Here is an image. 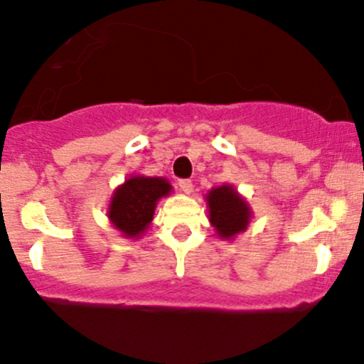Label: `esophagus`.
<instances>
[{"mask_svg": "<svg viewBox=\"0 0 364 364\" xmlns=\"http://www.w3.org/2000/svg\"><path fill=\"white\" fill-rule=\"evenodd\" d=\"M179 190H181L183 193L190 195L193 192V183L190 181V179H181V181H179Z\"/></svg>", "mask_w": 364, "mask_h": 364, "instance_id": "obj_1", "label": "esophagus"}]
</instances>
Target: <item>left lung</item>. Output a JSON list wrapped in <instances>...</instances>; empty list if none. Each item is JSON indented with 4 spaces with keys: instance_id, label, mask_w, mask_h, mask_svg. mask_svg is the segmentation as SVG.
<instances>
[{
    "instance_id": "obj_1",
    "label": "left lung",
    "mask_w": 364,
    "mask_h": 364,
    "mask_svg": "<svg viewBox=\"0 0 364 364\" xmlns=\"http://www.w3.org/2000/svg\"><path fill=\"white\" fill-rule=\"evenodd\" d=\"M209 208V223L223 240H233L240 232L250 227L252 211L246 198L235 190V186H214L205 195Z\"/></svg>"
}]
</instances>
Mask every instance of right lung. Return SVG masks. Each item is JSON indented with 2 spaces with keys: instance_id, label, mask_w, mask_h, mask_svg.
<instances>
[{
  "instance_id": "add662e5",
  "label": "right lung",
  "mask_w": 364,
  "mask_h": 364,
  "mask_svg": "<svg viewBox=\"0 0 364 364\" xmlns=\"http://www.w3.org/2000/svg\"><path fill=\"white\" fill-rule=\"evenodd\" d=\"M172 192V185L166 178L131 176L114 188L109 198V223L125 239H139L150 228L156 202Z\"/></svg>"
}]
</instances>
